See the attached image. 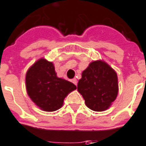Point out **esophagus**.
<instances>
[{
	"label": "esophagus",
	"instance_id": "1",
	"mask_svg": "<svg viewBox=\"0 0 146 146\" xmlns=\"http://www.w3.org/2000/svg\"><path fill=\"white\" fill-rule=\"evenodd\" d=\"M72 82H73V83H74V85H77L78 82H77V79H76V78H73V79H72Z\"/></svg>",
	"mask_w": 146,
	"mask_h": 146
}]
</instances>
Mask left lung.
<instances>
[{"label": "left lung", "instance_id": "1", "mask_svg": "<svg viewBox=\"0 0 146 146\" xmlns=\"http://www.w3.org/2000/svg\"><path fill=\"white\" fill-rule=\"evenodd\" d=\"M78 91L88 108L95 111L107 110L119 93L117 73L106 61H92L82 72Z\"/></svg>", "mask_w": 146, "mask_h": 146}]
</instances>
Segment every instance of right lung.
I'll use <instances>...</instances> for the list:
<instances>
[{
    "label": "right lung",
    "mask_w": 146,
    "mask_h": 146,
    "mask_svg": "<svg viewBox=\"0 0 146 146\" xmlns=\"http://www.w3.org/2000/svg\"><path fill=\"white\" fill-rule=\"evenodd\" d=\"M25 86L31 101L45 111L61 108L65 97L77 88L72 82L58 77L53 63L43 58L28 68Z\"/></svg>",
    "instance_id": "right-lung-1"
}]
</instances>
